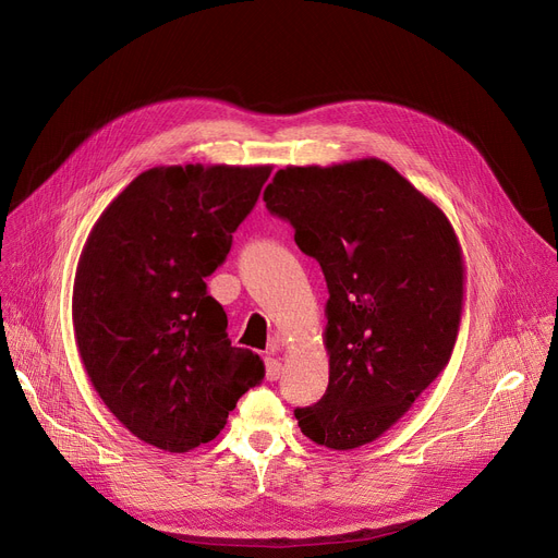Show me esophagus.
I'll return each mask as SVG.
<instances>
[{
	"mask_svg": "<svg viewBox=\"0 0 558 558\" xmlns=\"http://www.w3.org/2000/svg\"><path fill=\"white\" fill-rule=\"evenodd\" d=\"M264 366H267V379H269V383H276V379H280L282 364H280V360L276 357L274 350H269L267 357H264Z\"/></svg>",
	"mask_w": 558,
	"mask_h": 558,
	"instance_id": "obj_1",
	"label": "esophagus"
}]
</instances>
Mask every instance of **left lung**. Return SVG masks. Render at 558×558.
<instances>
[{
    "instance_id": "8db88e82",
    "label": "left lung",
    "mask_w": 558,
    "mask_h": 558,
    "mask_svg": "<svg viewBox=\"0 0 558 558\" xmlns=\"http://www.w3.org/2000/svg\"><path fill=\"white\" fill-rule=\"evenodd\" d=\"M267 210L294 226L328 282L326 396L296 409L330 450L375 441L450 362L463 259L441 208L385 160L280 169Z\"/></svg>"
}]
</instances>
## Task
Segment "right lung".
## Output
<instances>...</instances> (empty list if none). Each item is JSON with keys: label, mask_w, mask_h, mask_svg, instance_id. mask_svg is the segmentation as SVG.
Returning a JSON list of instances; mask_svg holds the SVG:
<instances>
[{"label": "right lung", "mask_w": 558, "mask_h": 558, "mask_svg": "<svg viewBox=\"0 0 558 558\" xmlns=\"http://www.w3.org/2000/svg\"><path fill=\"white\" fill-rule=\"evenodd\" d=\"M269 165L154 167L117 196L87 238L72 320L87 377L129 432L187 452L223 429L264 364L232 348L205 278L255 208Z\"/></svg>", "instance_id": "obj_1"}]
</instances>
